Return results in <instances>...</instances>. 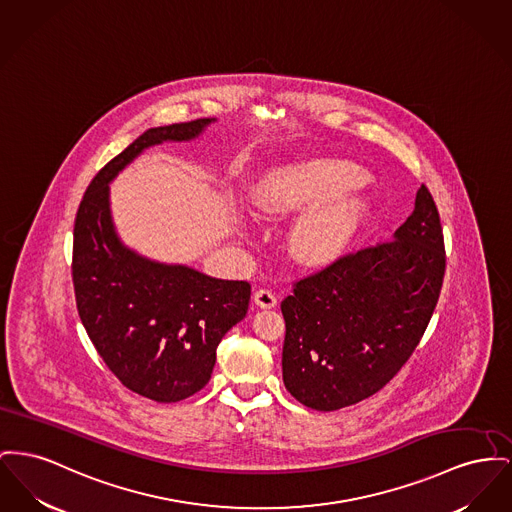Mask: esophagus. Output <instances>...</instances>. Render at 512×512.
<instances>
[{
	"mask_svg": "<svg viewBox=\"0 0 512 512\" xmlns=\"http://www.w3.org/2000/svg\"><path fill=\"white\" fill-rule=\"evenodd\" d=\"M255 305H259L261 309H272L276 307V296L272 294L271 290H257L253 296Z\"/></svg>",
	"mask_w": 512,
	"mask_h": 512,
	"instance_id": "obj_1",
	"label": "esophagus"
}]
</instances>
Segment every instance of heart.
Returning a JSON list of instances; mask_svg holds the SVG:
<instances>
[{
	"mask_svg": "<svg viewBox=\"0 0 512 512\" xmlns=\"http://www.w3.org/2000/svg\"><path fill=\"white\" fill-rule=\"evenodd\" d=\"M360 180V166L348 160L311 158L265 174L249 201L261 218L300 211L317 202L294 224L290 247L303 265H325L354 240L367 214L369 197Z\"/></svg>",
	"mask_w": 512,
	"mask_h": 512,
	"instance_id": "b5f03b06",
	"label": "heart"
}]
</instances>
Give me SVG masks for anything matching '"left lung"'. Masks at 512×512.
Returning <instances> with one entry per match:
<instances>
[{"mask_svg":"<svg viewBox=\"0 0 512 512\" xmlns=\"http://www.w3.org/2000/svg\"><path fill=\"white\" fill-rule=\"evenodd\" d=\"M443 228L425 185L392 241L307 276L282 301V379L307 408L332 412L381 391L412 356L439 300Z\"/></svg>","mask_w":512,"mask_h":512,"instance_id":"obj_1","label":"left lung"}]
</instances>
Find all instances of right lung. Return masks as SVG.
I'll return each mask as SVG.
<instances>
[{"label":"right lung","instance_id":"add662e5","mask_svg":"<svg viewBox=\"0 0 512 512\" xmlns=\"http://www.w3.org/2000/svg\"><path fill=\"white\" fill-rule=\"evenodd\" d=\"M214 118L151 127L91 181L73 230V286L83 327L129 391L178 402L211 379L216 346L247 313L251 286L143 257L121 241L110 183L139 154L197 139Z\"/></svg>","mask_w":512,"mask_h":512}]
</instances>
